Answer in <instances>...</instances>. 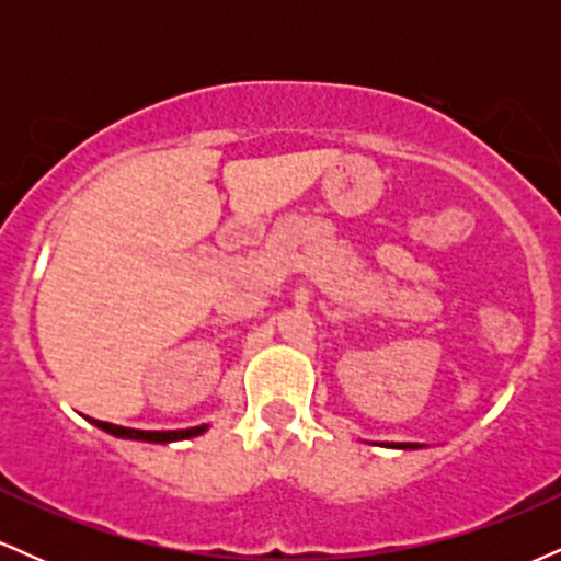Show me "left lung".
Wrapping results in <instances>:
<instances>
[{"label": "left lung", "mask_w": 561, "mask_h": 561, "mask_svg": "<svg viewBox=\"0 0 561 561\" xmlns=\"http://www.w3.org/2000/svg\"><path fill=\"white\" fill-rule=\"evenodd\" d=\"M392 448H420V446H416V443H398V446Z\"/></svg>", "instance_id": "1"}]
</instances>
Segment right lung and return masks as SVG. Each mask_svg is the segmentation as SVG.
I'll return each mask as SVG.
<instances>
[{
	"label": "right lung",
	"instance_id": "obj_1",
	"mask_svg": "<svg viewBox=\"0 0 561 561\" xmlns=\"http://www.w3.org/2000/svg\"><path fill=\"white\" fill-rule=\"evenodd\" d=\"M96 427H102L105 433L118 435V437H131V440H147V443H171V440H184V437H195L205 433V424L190 430H131V427H118V424L92 420Z\"/></svg>",
	"mask_w": 561,
	"mask_h": 561
}]
</instances>
